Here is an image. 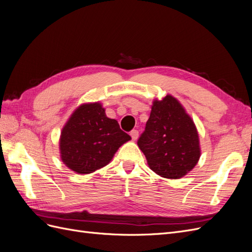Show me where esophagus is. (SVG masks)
<instances>
[{
  "label": "esophagus",
  "mask_w": 252,
  "mask_h": 252,
  "mask_svg": "<svg viewBox=\"0 0 252 252\" xmlns=\"http://www.w3.org/2000/svg\"><path fill=\"white\" fill-rule=\"evenodd\" d=\"M130 135H131V139L133 141H136V140H138V138H139V131L138 130H132L130 132Z\"/></svg>",
  "instance_id": "1"
}]
</instances>
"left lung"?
<instances>
[{
    "instance_id": "8db88e82",
    "label": "left lung",
    "mask_w": 252,
    "mask_h": 252,
    "mask_svg": "<svg viewBox=\"0 0 252 252\" xmlns=\"http://www.w3.org/2000/svg\"><path fill=\"white\" fill-rule=\"evenodd\" d=\"M138 145L149 168L165 179H181L201 157L200 139L191 117L174 96L152 103L150 117Z\"/></svg>"
}]
</instances>
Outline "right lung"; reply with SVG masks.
I'll use <instances>...</instances> for the list:
<instances>
[{"instance_id":"1","label":"right lung","mask_w":252,"mask_h":252,"mask_svg":"<svg viewBox=\"0 0 252 252\" xmlns=\"http://www.w3.org/2000/svg\"><path fill=\"white\" fill-rule=\"evenodd\" d=\"M130 140L117 120L107 118L100 102L82 104L61 131V159L75 173L89 174L108 165L118 149Z\"/></svg>"}]
</instances>
